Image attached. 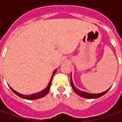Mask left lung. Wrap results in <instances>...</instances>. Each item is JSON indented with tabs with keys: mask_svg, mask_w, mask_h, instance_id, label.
I'll return each instance as SVG.
<instances>
[{
	"mask_svg": "<svg viewBox=\"0 0 122 122\" xmlns=\"http://www.w3.org/2000/svg\"><path fill=\"white\" fill-rule=\"evenodd\" d=\"M71 86L73 87V90L75 91V92L76 94H77L79 96L83 97V98H98L99 97H101L102 96H103L104 94H105L106 93L110 90V88H109L107 90H106L105 92L100 93V94H90V93H87V92H86L81 91V90H78L77 88H76L75 87V86H74L73 81H72V79H71Z\"/></svg>",
	"mask_w": 122,
	"mask_h": 122,
	"instance_id": "left-lung-1",
	"label": "left lung"
}]
</instances>
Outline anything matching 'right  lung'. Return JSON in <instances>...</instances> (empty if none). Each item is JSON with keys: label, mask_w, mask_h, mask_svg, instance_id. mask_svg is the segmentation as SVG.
Segmentation results:
<instances>
[{"label": "right lung", "mask_w": 122, "mask_h": 122, "mask_svg": "<svg viewBox=\"0 0 122 122\" xmlns=\"http://www.w3.org/2000/svg\"><path fill=\"white\" fill-rule=\"evenodd\" d=\"M56 71H55L54 72V73H53V75H52L51 79V81H49V84H48L47 87L45 90H43V91L40 92H39V93H36V94H32V95H30V96H26V95H23V94H20V93L17 92L15 91L13 89H12L11 87H10V88H11V90L16 95H17L18 96H20V97H21V98H22L27 99V100H35V99H39V98H41L43 97V96H45V95H47V93L49 92V88H50V87H51V81H52V79H53V77H54V74H55V73H56Z\"/></svg>", "instance_id": "1"}]
</instances>
